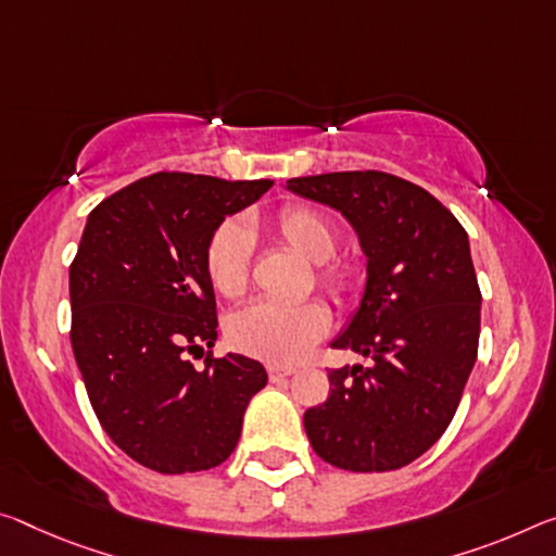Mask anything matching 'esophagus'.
I'll use <instances>...</instances> for the list:
<instances>
[{"label":"esophagus","instance_id":"esophagus-1","mask_svg":"<svg viewBox=\"0 0 556 556\" xmlns=\"http://www.w3.org/2000/svg\"><path fill=\"white\" fill-rule=\"evenodd\" d=\"M267 374H269V381H271V383H279V381H285V378L292 376V374H294V368L269 366V368H267Z\"/></svg>","mask_w":556,"mask_h":556}]
</instances>
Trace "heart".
I'll list each match as a JSON object with an SVG mask.
<instances>
[{
  "mask_svg": "<svg viewBox=\"0 0 556 556\" xmlns=\"http://www.w3.org/2000/svg\"><path fill=\"white\" fill-rule=\"evenodd\" d=\"M271 237L314 264L316 287L331 302L346 306L364 289V267L354 257H339V230L324 210L306 202H289L267 219ZM205 275L215 294L240 299L250 287L252 242L240 225L223 223L205 244ZM331 326L326 304H275L257 302L237 312L227 321V341L232 349L271 366H292L309 354Z\"/></svg>",
  "mask_w": 556,
  "mask_h": 556,
  "instance_id": "b5f03b06",
  "label": "heart"
}]
</instances>
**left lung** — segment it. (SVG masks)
Masks as SVG:
<instances>
[{
  "mask_svg": "<svg viewBox=\"0 0 556 556\" xmlns=\"http://www.w3.org/2000/svg\"><path fill=\"white\" fill-rule=\"evenodd\" d=\"M358 232L366 292L331 343L371 358L329 371V399L304 413L314 453L351 472L399 470L445 433L478 358L480 287L465 227L420 185L381 170L287 180Z\"/></svg>",
  "mask_w": 556,
  "mask_h": 556,
  "instance_id": "1",
  "label": "left lung"
}]
</instances>
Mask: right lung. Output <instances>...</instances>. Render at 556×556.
Here are the masks:
<instances>
[{
  "mask_svg": "<svg viewBox=\"0 0 556 556\" xmlns=\"http://www.w3.org/2000/svg\"><path fill=\"white\" fill-rule=\"evenodd\" d=\"M271 180L153 173L99 202L68 269L72 346L88 401L109 438L148 470H210L242 433L267 386L260 361L213 356L215 292L205 244ZM208 346L198 372L190 355Z\"/></svg>",
  "mask_w": 556,
  "mask_h": 556,
  "instance_id": "obj_1",
  "label": "right lung"
}]
</instances>
